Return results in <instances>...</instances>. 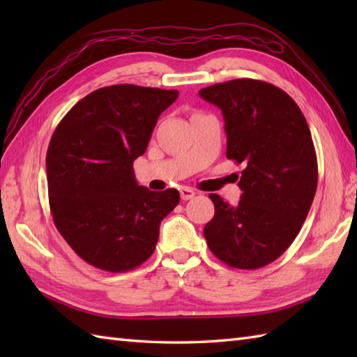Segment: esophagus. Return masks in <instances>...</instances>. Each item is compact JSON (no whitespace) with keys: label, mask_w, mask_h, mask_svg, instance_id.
Segmentation results:
<instances>
[{"label":"esophagus","mask_w":357,"mask_h":357,"mask_svg":"<svg viewBox=\"0 0 357 357\" xmlns=\"http://www.w3.org/2000/svg\"><path fill=\"white\" fill-rule=\"evenodd\" d=\"M179 193H181V198H183L184 201H188V199H193L195 198V190L193 188H190V187H183L179 190Z\"/></svg>","instance_id":"34e87169"}]
</instances>
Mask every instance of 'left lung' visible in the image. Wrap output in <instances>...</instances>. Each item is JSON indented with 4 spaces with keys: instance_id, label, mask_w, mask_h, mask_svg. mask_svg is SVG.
I'll return each instance as SVG.
<instances>
[{
    "instance_id": "obj_1",
    "label": "left lung",
    "mask_w": 357,
    "mask_h": 357,
    "mask_svg": "<svg viewBox=\"0 0 357 357\" xmlns=\"http://www.w3.org/2000/svg\"><path fill=\"white\" fill-rule=\"evenodd\" d=\"M199 95L222 110L227 158L244 165L238 206L210 195L215 216L204 236L230 267H265L298 236L316 193L317 159L307 119L290 95L259 79L219 82Z\"/></svg>"
}]
</instances>
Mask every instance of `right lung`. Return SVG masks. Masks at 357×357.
<instances>
[{"mask_svg": "<svg viewBox=\"0 0 357 357\" xmlns=\"http://www.w3.org/2000/svg\"><path fill=\"white\" fill-rule=\"evenodd\" d=\"M178 90L133 84L98 89L58 124L49 144V206L58 231L82 261L124 273L155 252L159 224L179 192L138 185L133 161Z\"/></svg>", "mask_w": 357, "mask_h": 357, "instance_id": "1", "label": "right lung"}]
</instances>
